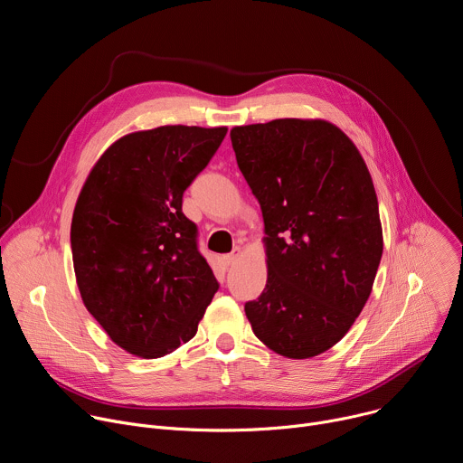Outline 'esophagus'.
I'll return each instance as SVG.
<instances>
[{"label":"esophagus","mask_w":463,"mask_h":463,"mask_svg":"<svg viewBox=\"0 0 463 463\" xmlns=\"http://www.w3.org/2000/svg\"><path fill=\"white\" fill-rule=\"evenodd\" d=\"M240 256H241V249H240V247H236L231 254H225V256H223V261L227 263V266H232V263H236V261H238V258H240Z\"/></svg>","instance_id":"obj_1"}]
</instances>
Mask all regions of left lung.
<instances>
[{"label":"left lung","instance_id":"left-lung-1","mask_svg":"<svg viewBox=\"0 0 463 463\" xmlns=\"http://www.w3.org/2000/svg\"><path fill=\"white\" fill-rule=\"evenodd\" d=\"M231 141L266 232L268 284L245 304L252 332L289 359L324 354L363 311L383 254L366 163L322 118L234 126Z\"/></svg>","mask_w":463,"mask_h":463}]
</instances>
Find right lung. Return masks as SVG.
<instances>
[{"mask_svg": "<svg viewBox=\"0 0 463 463\" xmlns=\"http://www.w3.org/2000/svg\"><path fill=\"white\" fill-rule=\"evenodd\" d=\"M227 128L159 126L117 139L75 205L71 249L84 306L131 355L157 359L188 343L218 282L183 214V192Z\"/></svg>", "mask_w": 463, "mask_h": 463, "instance_id": "add662e5", "label": "right lung"}]
</instances>
